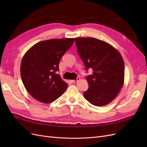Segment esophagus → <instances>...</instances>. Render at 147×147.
Returning a JSON list of instances; mask_svg holds the SVG:
<instances>
[{"instance_id": "obj_1", "label": "esophagus", "mask_w": 147, "mask_h": 147, "mask_svg": "<svg viewBox=\"0 0 147 147\" xmlns=\"http://www.w3.org/2000/svg\"><path fill=\"white\" fill-rule=\"evenodd\" d=\"M80 80V78L77 77V78L76 80H72V82L73 83H77L78 81Z\"/></svg>"}]
</instances>
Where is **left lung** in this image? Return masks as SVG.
I'll return each mask as SVG.
<instances>
[{
  "mask_svg": "<svg viewBox=\"0 0 147 147\" xmlns=\"http://www.w3.org/2000/svg\"><path fill=\"white\" fill-rule=\"evenodd\" d=\"M79 56L88 75V90L83 96L95 106H104L112 102L124 84V63L119 52L104 41L91 37L75 38Z\"/></svg>",
  "mask_w": 147,
  "mask_h": 147,
  "instance_id": "1",
  "label": "left lung"
}]
</instances>
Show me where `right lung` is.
<instances>
[{
  "label": "right lung",
  "mask_w": 147,
  "mask_h": 147,
  "mask_svg": "<svg viewBox=\"0 0 147 147\" xmlns=\"http://www.w3.org/2000/svg\"><path fill=\"white\" fill-rule=\"evenodd\" d=\"M74 38L40 42L25 53L20 73L29 94L42 103L53 102L63 94L68 84L57 72L64 53L72 46Z\"/></svg>",
  "instance_id": "add662e5"
}]
</instances>
